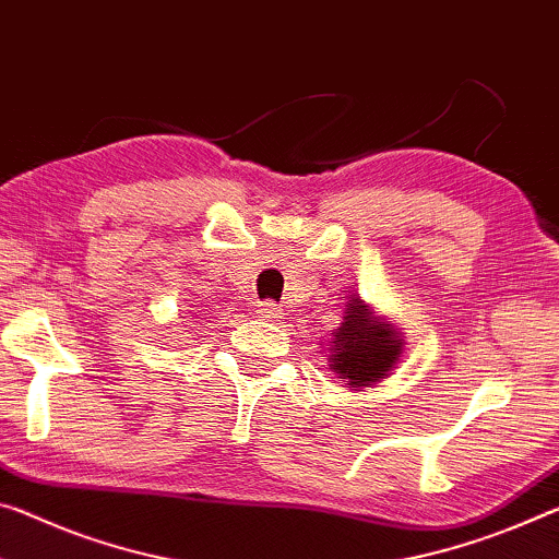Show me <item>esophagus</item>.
<instances>
[{
  "mask_svg": "<svg viewBox=\"0 0 559 559\" xmlns=\"http://www.w3.org/2000/svg\"><path fill=\"white\" fill-rule=\"evenodd\" d=\"M259 318H263V321H278V318H283V308L278 304H261L259 306Z\"/></svg>",
  "mask_w": 559,
  "mask_h": 559,
  "instance_id": "1",
  "label": "esophagus"
}]
</instances>
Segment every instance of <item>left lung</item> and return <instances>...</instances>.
Listing matches in <instances>:
<instances>
[{"mask_svg":"<svg viewBox=\"0 0 559 559\" xmlns=\"http://www.w3.org/2000/svg\"><path fill=\"white\" fill-rule=\"evenodd\" d=\"M405 350V335L391 318L378 313L360 296H353L343 321L328 341V366L350 391L373 388L393 373Z\"/></svg>","mask_w":559,"mask_h":559,"instance_id":"8db88e82","label":"left lung"}]
</instances>
